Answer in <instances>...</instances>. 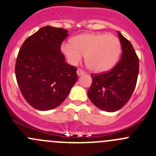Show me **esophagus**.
<instances>
[{"label":"esophagus","instance_id":"obj_1","mask_svg":"<svg viewBox=\"0 0 156 156\" xmlns=\"http://www.w3.org/2000/svg\"><path fill=\"white\" fill-rule=\"evenodd\" d=\"M76 73H77L78 76H80V75H82V74H84L85 72H84V70H83L82 69H78L77 71H76Z\"/></svg>","mask_w":156,"mask_h":156}]
</instances>
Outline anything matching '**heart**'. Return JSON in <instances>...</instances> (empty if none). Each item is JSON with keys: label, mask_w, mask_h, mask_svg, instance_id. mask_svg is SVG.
<instances>
[{"label": "heart", "mask_w": 156, "mask_h": 156, "mask_svg": "<svg viewBox=\"0 0 156 156\" xmlns=\"http://www.w3.org/2000/svg\"><path fill=\"white\" fill-rule=\"evenodd\" d=\"M121 49L118 37L103 33L81 34L73 38L71 43L61 45V51L70 64L76 65L85 55L86 65L94 72L112 68L119 58Z\"/></svg>", "instance_id": "1"}]
</instances>
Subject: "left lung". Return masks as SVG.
<instances>
[{"instance_id": "8db88e82", "label": "left lung", "mask_w": 156, "mask_h": 156, "mask_svg": "<svg viewBox=\"0 0 156 156\" xmlns=\"http://www.w3.org/2000/svg\"><path fill=\"white\" fill-rule=\"evenodd\" d=\"M122 47L121 58L112 70L93 74L88 90L90 101L101 110L113 112L124 107L130 98L139 74V58L130 41L118 32Z\"/></svg>"}]
</instances>
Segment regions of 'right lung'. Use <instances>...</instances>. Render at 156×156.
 <instances>
[{"mask_svg":"<svg viewBox=\"0 0 156 156\" xmlns=\"http://www.w3.org/2000/svg\"><path fill=\"white\" fill-rule=\"evenodd\" d=\"M62 28L44 26L20 49L15 74L26 101L39 111L59 106L77 80L76 67L65 62L61 45L68 36Z\"/></svg>","mask_w":156,"mask_h":156,"instance_id":"obj_1","label":"right lung"}]
</instances>
